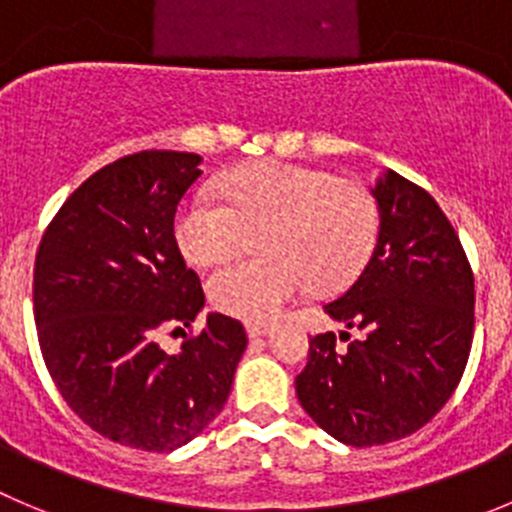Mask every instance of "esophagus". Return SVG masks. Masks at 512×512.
Masks as SVG:
<instances>
[{
    "label": "esophagus",
    "mask_w": 512,
    "mask_h": 512,
    "mask_svg": "<svg viewBox=\"0 0 512 512\" xmlns=\"http://www.w3.org/2000/svg\"><path fill=\"white\" fill-rule=\"evenodd\" d=\"M246 332L251 339H261L271 332L269 324H246Z\"/></svg>",
    "instance_id": "obj_1"
}]
</instances>
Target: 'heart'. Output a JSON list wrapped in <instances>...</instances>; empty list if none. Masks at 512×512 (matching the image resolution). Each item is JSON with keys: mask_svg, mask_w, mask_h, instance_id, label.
I'll use <instances>...</instances> for the list:
<instances>
[{"mask_svg": "<svg viewBox=\"0 0 512 512\" xmlns=\"http://www.w3.org/2000/svg\"><path fill=\"white\" fill-rule=\"evenodd\" d=\"M218 198L198 193L180 206L173 236L201 269L221 266L261 236L266 259L243 261L208 281L218 311L269 321L306 286L334 291L367 266L379 238V208L359 183L294 163L246 165L221 180Z\"/></svg>", "mask_w": 512, "mask_h": 512, "instance_id": "obj_1", "label": "heart"}]
</instances>
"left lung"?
Here are the masks:
<instances>
[{
    "label": "left lung",
    "mask_w": 512,
    "mask_h": 512,
    "mask_svg": "<svg viewBox=\"0 0 512 512\" xmlns=\"http://www.w3.org/2000/svg\"><path fill=\"white\" fill-rule=\"evenodd\" d=\"M379 238L359 279L324 311L362 339L309 342L296 377L306 415L352 447L387 445L425 427L465 372L475 279L455 228L425 188L384 170L372 188Z\"/></svg>",
    "instance_id": "obj_1"
}]
</instances>
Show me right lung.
<instances>
[{"instance_id":"add662e5","label":"right lung","mask_w":512,"mask_h":512,"mask_svg":"<svg viewBox=\"0 0 512 512\" xmlns=\"http://www.w3.org/2000/svg\"><path fill=\"white\" fill-rule=\"evenodd\" d=\"M201 163L143 150L105 165L62 203L34 261V324L57 389L85 425L138 450L173 452L201 435L248 344L241 321L223 314H208L180 352L158 344L206 304L173 236Z\"/></svg>"}]
</instances>
